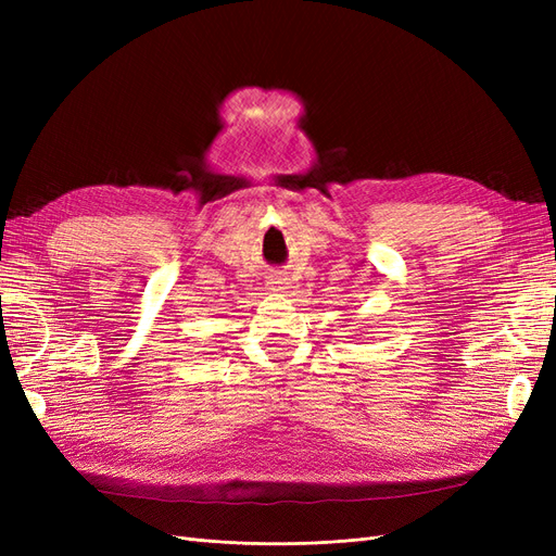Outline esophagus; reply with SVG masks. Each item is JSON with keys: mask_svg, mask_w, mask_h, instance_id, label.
I'll use <instances>...</instances> for the list:
<instances>
[{"mask_svg": "<svg viewBox=\"0 0 556 556\" xmlns=\"http://www.w3.org/2000/svg\"><path fill=\"white\" fill-rule=\"evenodd\" d=\"M282 282H285L282 278H271V280H268V288H271V290H285Z\"/></svg>", "mask_w": 556, "mask_h": 556, "instance_id": "34e87169", "label": "esophagus"}]
</instances>
